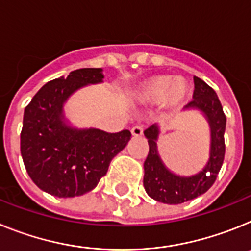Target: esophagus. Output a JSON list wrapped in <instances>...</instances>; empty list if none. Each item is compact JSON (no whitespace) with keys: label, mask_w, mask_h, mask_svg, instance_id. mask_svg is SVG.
<instances>
[{"label":"esophagus","mask_w":251,"mask_h":251,"mask_svg":"<svg viewBox=\"0 0 251 251\" xmlns=\"http://www.w3.org/2000/svg\"><path fill=\"white\" fill-rule=\"evenodd\" d=\"M132 134L134 137H141L142 134H143V126L142 124H137V126H134V127L132 128Z\"/></svg>","instance_id":"34e87169"}]
</instances>
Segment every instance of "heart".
<instances>
[{"instance_id":"obj_1","label":"heart","mask_w":251,"mask_h":251,"mask_svg":"<svg viewBox=\"0 0 251 251\" xmlns=\"http://www.w3.org/2000/svg\"><path fill=\"white\" fill-rule=\"evenodd\" d=\"M188 86L181 77L154 75L139 85L137 95L143 103H158L166 106H177L183 101Z\"/></svg>"}]
</instances>
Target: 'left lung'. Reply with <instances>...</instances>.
<instances>
[{
    "instance_id": "obj_1",
    "label": "left lung",
    "mask_w": 251,
    "mask_h": 251,
    "mask_svg": "<svg viewBox=\"0 0 251 251\" xmlns=\"http://www.w3.org/2000/svg\"><path fill=\"white\" fill-rule=\"evenodd\" d=\"M194 99L186 108H197L206 114L211 127V156L206 167L200 174L192 177H179L171 174L163 166L157 153V126H151L145 130L148 138L147 158L145 161V177L143 185L146 192L158 202L177 205L194 200L197 196L205 194L214 185L216 177L223 166L225 157V127L226 117L220 100L211 86L202 79L194 76Z\"/></svg>"
}]
</instances>
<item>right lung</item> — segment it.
<instances>
[{"label":"right lung","instance_id":"obj_1","mask_svg":"<svg viewBox=\"0 0 251 251\" xmlns=\"http://www.w3.org/2000/svg\"><path fill=\"white\" fill-rule=\"evenodd\" d=\"M103 77L101 69H77L46 83L25 108L21 156L28 176L43 191L57 197L92 191L113 157L129 142L128 129L77 130L63 122V104L69 95L86 84L100 83Z\"/></svg>","mask_w":251,"mask_h":251}]
</instances>
